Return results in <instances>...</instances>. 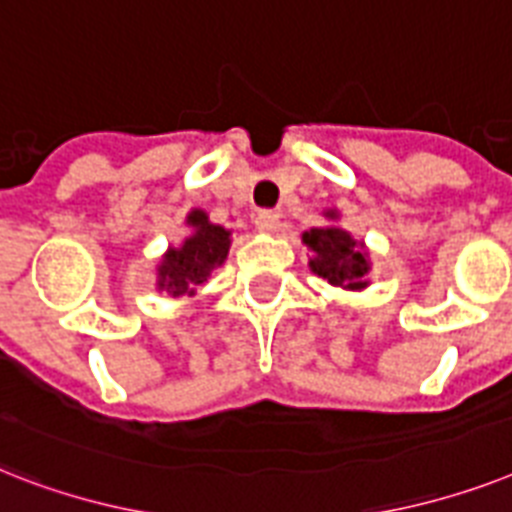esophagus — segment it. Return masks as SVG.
Returning <instances> with one entry per match:
<instances>
[{"label": "esophagus", "instance_id": "1", "mask_svg": "<svg viewBox=\"0 0 512 512\" xmlns=\"http://www.w3.org/2000/svg\"><path fill=\"white\" fill-rule=\"evenodd\" d=\"M278 226H281V215L273 213V210H263V213L255 215V228L263 234H276Z\"/></svg>", "mask_w": 512, "mask_h": 512}]
</instances>
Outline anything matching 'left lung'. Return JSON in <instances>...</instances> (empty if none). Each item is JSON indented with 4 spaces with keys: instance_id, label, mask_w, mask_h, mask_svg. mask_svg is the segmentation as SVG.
Instances as JSON below:
<instances>
[{
    "instance_id": "1",
    "label": "left lung",
    "mask_w": 512,
    "mask_h": 512,
    "mask_svg": "<svg viewBox=\"0 0 512 512\" xmlns=\"http://www.w3.org/2000/svg\"><path fill=\"white\" fill-rule=\"evenodd\" d=\"M328 220H336V210H326ZM302 242L313 249L310 257V270L326 278L331 286L360 292L368 286V273H371V260L365 252L363 242H355L350 231L339 226L310 228L302 234Z\"/></svg>"
}]
</instances>
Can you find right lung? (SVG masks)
<instances>
[{"label": "right lung", "mask_w": 512, "mask_h": 512, "mask_svg": "<svg viewBox=\"0 0 512 512\" xmlns=\"http://www.w3.org/2000/svg\"><path fill=\"white\" fill-rule=\"evenodd\" d=\"M191 234L181 247H170L157 265V289L170 297H194L218 265H223L231 247V231L210 223L205 210L186 215Z\"/></svg>", "instance_id": "add662e5"}]
</instances>
